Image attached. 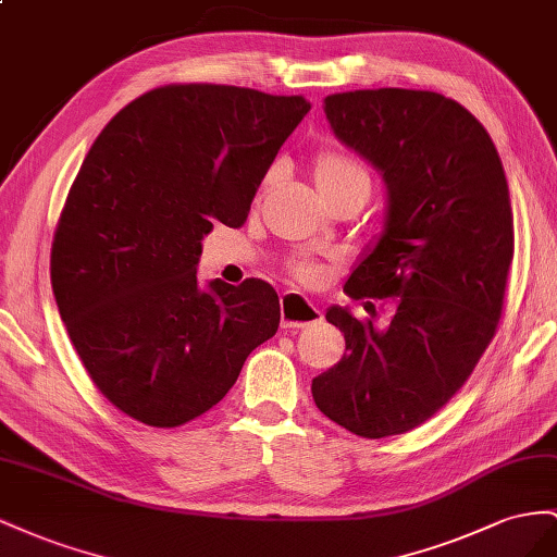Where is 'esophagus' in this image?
<instances>
[{"instance_id": "1", "label": "esophagus", "mask_w": 557, "mask_h": 557, "mask_svg": "<svg viewBox=\"0 0 557 557\" xmlns=\"http://www.w3.org/2000/svg\"><path fill=\"white\" fill-rule=\"evenodd\" d=\"M280 317H282L284 329H300V326L320 322L322 310L317 308L306 296L287 292L280 298Z\"/></svg>"}]
</instances>
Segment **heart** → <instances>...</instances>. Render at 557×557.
Returning a JSON list of instances; mask_svg holds the SVG:
<instances>
[{"instance_id": "1", "label": "heart", "mask_w": 557, "mask_h": 557, "mask_svg": "<svg viewBox=\"0 0 557 557\" xmlns=\"http://www.w3.org/2000/svg\"><path fill=\"white\" fill-rule=\"evenodd\" d=\"M314 184L320 190L326 188H336V186H345V184H363L369 186L367 172H363L352 158L345 153H336V151H324L314 158ZM270 182V174L265 177V184ZM298 277L300 280H314V270L312 268H298Z\"/></svg>"}]
</instances>
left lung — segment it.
Here are the masks:
<instances>
[{"instance_id": "obj_1", "label": "left lung", "mask_w": 557, "mask_h": 557, "mask_svg": "<svg viewBox=\"0 0 557 557\" xmlns=\"http://www.w3.org/2000/svg\"><path fill=\"white\" fill-rule=\"evenodd\" d=\"M324 114L387 190L383 233L363 249L345 294L396 304L383 329L349 308L326 310L345 355L312 380V399L347 432L385 438L446 406L495 336L513 259L511 198L495 141L438 92H336Z\"/></svg>"}]
</instances>
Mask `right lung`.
I'll list each match as a JSON object with an SVG mask.
<instances>
[{
  "label": "right lung",
  "mask_w": 557,
  "mask_h": 557,
  "mask_svg": "<svg viewBox=\"0 0 557 557\" xmlns=\"http://www.w3.org/2000/svg\"><path fill=\"white\" fill-rule=\"evenodd\" d=\"M310 111L300 95L180 84L139 95L92 141L62 208L51 282L98 389L149 426L202 416L275 336L263 280L200 287L202 237L245 224L280 147Z\"/></svg>",
  "instance_id": "add662e5"
}]
</instances>
